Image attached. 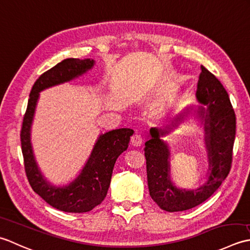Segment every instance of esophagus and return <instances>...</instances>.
<instances>
[{
  "instance_id": "1",
  "label": "esophagus",
  "mask_w": 250,
  "mask_h": 250,
  "mask_svg": "<svg viewBox=\"0 0 250 250\" xmlns=\"http://www.w3.org/2000/svg\"><path fill=\"white\" fill-rule=\"evenodd\" d=\"M130 142L134 146H140L142 145V142H144V139H142L140 134H135L130 138Z\"/></svg>"
}]
</instances>
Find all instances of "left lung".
<instances>
[{"label": "left lung", "instance_id": "8db88e82", "mask_svg": "<svg viewBox=\"0 0 250 250\" xmlns=\"http://www.w3.org/2000/svg\"><path fill=\"white\" fill-rule=\"evenodd\" d=\"M197 83L196 99L200 105L187 114L194 116L204 129V145L207 152L206 181L196 189L177 187L170 176L169 145L162 137L166 130L151 127V138L146 141L147 187L150 196L162 209L183 211L200 205L209 198L230 172L235 139L236 119L230 98L215 75L202 65Z\"/></svg>", "mask_w": 250, "mask_h": 250}]
</instances>
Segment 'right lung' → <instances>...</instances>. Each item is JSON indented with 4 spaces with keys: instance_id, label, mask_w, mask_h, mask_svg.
Returning a JSON list of instances; mask_svg holds the SVG:
<instances>
[{
    "instance_id": "right-lung-1",
    "label": "right lung",
    "mask_w": 250,
    "mask_h": 250,
    "mask_svg": "<svg viewBox=\"0 0 250 250\" xmlns=\"http://www.w3.org/2000/svg\"><path fill=\"white\" fill-rule=\"evenodd\" d=\"M95 63V60L90 58H68L41 75L30 93L22 122L20 140L30 186L50 206L64 212L89 211L104 200L115 162L127 150L130 137L134 135V130L130 128H119L100 134L83 168L68 185L55 186L47 181L41 171L31 142V128L40 93L80 78L93 69Z\"/></svg>"
}]
</instances>
